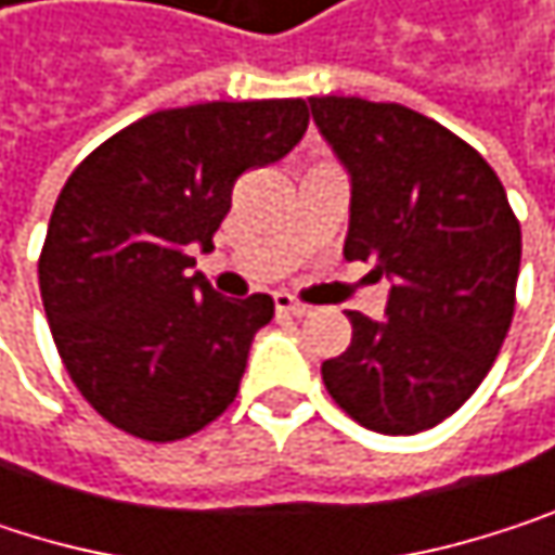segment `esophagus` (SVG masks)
I'll use <instances>...</instances> for the list:
<instances>
[{"instance_id": "obj_1", "label": "esophagus", "mask_w": 555, "mask_h": 555, "mask_svg": "<svg viewBox=\"0 0 555 555\" xmlns=\"http://www.w3.org/2000/svg\"><path fill=\"white\" fill-rule=\"evenodd\" d=\"M275 312L286 315V319H306L312 309H309V306H302V302H296V299H293V296H286V293H275Z\"/></svg>"}]
</instances>
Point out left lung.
<instances>
[{"label":"left lung","mask_w":555,"mask_h":555,"mask_svg":"<svg viewBox=\"0 0 555 555\" xmlns=\"http://www.w3.org/2000/svg\"><path fill=\"white\" fill-rule=\"evenodd\" d=\"M351 178L345 259L387 275L384 319H351L322 364L332 400L384 436L449 420L491 371L520 272V223L494 168L436 119L361 96H309Z\"/></svg>","instance_id":"left-lung-1"}]
</instances>
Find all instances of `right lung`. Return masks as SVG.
Segmentation results:
<instances>
[{"mask_svg":"<svg viewBox=\"0 0 555 555\" xmlns=\"http://www.w3.org/2000/svg\"><path fill=\"white\" fill-rule=\"evenodd\" d=\"M306 100L152 113L93 149L57 194L38 286L57 354L116 429L175 442L236 397L272 299H227L201 272L233 181L293 152Z\"/></svg>","mask_w":555,"mask_h":555,"instance_id":"obj_1","label":"right lung"}]
</instances>
